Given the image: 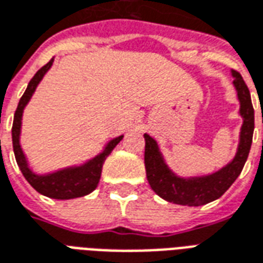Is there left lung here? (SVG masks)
I'll use <instances>...</instances> for the list:
<instances>
[{
  "label": "left lung",
  "instance_id": "1",
  "mask_svg": "<svg viewBox=\"0 0 263 263\" xmlns=\"http://www.w3.org/2000/svg\"><path fill=\"white\" fill-rule=\"evenodd\" d=\"M234 77L235 90L240 100V114L242 126L240 132V143L234 159L226 167L213 174L203 177L182 178L176 176L168 168L161 156L156 141L145 134V167L149 185L157 195L167 202L177 205L201 206L220 198L242 171L250 153L254 135V107L251 95L244 79L237 71H231Z\"/></svg>",
  "mask_w": 263,
  "mask_h": 263
}]
</instances>
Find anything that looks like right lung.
Returning <instances> with one entry per match:
<instances>
[{
    "mask_svg": "<svg viewBox=\"0 0 263 263\" xmlns=\"http://www.w3.org/2000/svg\"><path fill=\"white\" fill-rule=\"evenodd\" d=\"M54 60L50 61L36 72V75L30 79L26 90L23 93V96L19 100L16 111L13 116V124H12V145H13V153H15V159L21 171H22L23 177L28 180L30 185L40 192L42 195L52 198V199H73V198H79V196H85L90 194L92 191L96 190L100 176H102L103 163L107 159V156L112 152V149L120 143L122 135L118 138H114L107 143L104 151L93 157L92 160L85 163L83 166L79 167H69V168H64V170L55 171L47 176H37L34 174L28 166V160L23 155L22 147L19 143V135H21V125H22V114L23 108L28 104L30 97L36 90L39 82L42 81L44 73L50 69L52 65Z\"/></svg>",
    "mask_w": 263,
    "mask_h": 263,
    "instance_id": "1",
    "label": "right lung"
}]
</instances>
